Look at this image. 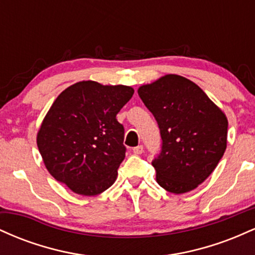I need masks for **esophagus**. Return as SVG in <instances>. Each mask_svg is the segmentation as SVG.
<instances>
[{
	"instance_id": "34e87169",
	"label": "esophagus",
	"mask_w": 255,
	"mask_h": 255,
	"mask_svg": "<svg viewBox=\"0 0 255 255\" xmlns=\"http://www.w3.org/2000/svg\"><path fill=\"white\" fill-rule=\"evenodd\" d=\"M133 152H134V153H135V154H141L142 152H144V147H142L141 145L136 146V147L133 148Z\"/></svg>"
}]
</instances>
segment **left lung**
<instances>
[{
	"label": "left lung",
	"instance_id": "8db88e82",
	"mask_svg": "<svg viewBox=\"0 0 255 255\" xmlns=\"http://www.w3.org/2000/svg\"><path fill=\"white\" fill-rule=\"evenodd\" d=\"M153 114L162 151L152 165L160 187L174 194L195 189L215 170L227 148L228 119L197 84L166 74L137 89Z\"/></svg>",
	"mask_w": 255,
	"mask_h": 255
}]
</instances>
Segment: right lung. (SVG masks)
<instances>
[{
	"label": "right lung",
	"instance_id": "right-lung-1",
	"mask_svg": "<svg viewBox=\"0 0 255 255\" xmlns=\"http://www.w3.org/2000/svg\"><path fill=\"white\" fill-rule=\"evenodd\" d=\"M134 90L87 80L55 99L37 134L38 150L55 180L85 197L115 182L126 156L125 129L116 119Z\"/></svg>",
	"mask_w": 255,
	"mask_h": 255
}]
</instances>
